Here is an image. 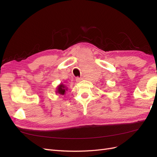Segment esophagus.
Returning <instances> with one entry per match:
<instances>
[{
  "label": "esophagus",
  "mask_w": 157,
  "mask_h": 157,
  "mask_svg": "<svg viewBox=\"0 0 157 157\" xmlns=\"http://www.w3.org/2000/svg\"><path fill=\"white\" fill-rule=\"evenodd\" d=\"M82 80V78H78V77H77V78H76V81L77 82H79L80 80Z\"/></svg>",
  "instance_id": "esophagus-1"
}]
</instances>
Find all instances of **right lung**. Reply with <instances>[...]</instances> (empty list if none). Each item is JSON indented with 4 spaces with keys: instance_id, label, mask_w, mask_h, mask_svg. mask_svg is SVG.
<instances>
[{
    "instance_id": "right-lung-1",
    "label": "right lung",
    "mask_w": 157,
    "mask_h": 157,
    "mask_svg": "<svg viewBox=\"0 0 157 157\" xmlns=\"http://www.w3.org/2000/svg\"><path fill=\"white\" fill-rule=\"evenodd\" d=\"M66 90H67V88H66L65 86H64L63 84H61L58 86L56 93L61 94V95H64L65 94Z\"/></svg>"
}]
</instances>
